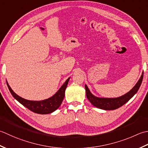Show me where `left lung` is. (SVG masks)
<instances>
[{"label":"left lung","instance_id":"1","mask_svg":"<svg viewBox=\"0 0 148 148\" xmlns=\"http://www.w3.org/2000/svg\"><path fill=\"white\" fill-rule=\"evenodd\" d=\"M143 75L144 73L142 74L139 80L136 84L134 88L130 90L128 93L122 96H120L119 98H97L96 96H93L91 92L89 91L88 87L86 85V96L89 101L91 102L92 105L95 107L101 108V109L104 110H115L123 106V105L125 104L126 102L130 100L133 96L136 94V92L138 91V89L141 85L143 79Z\"/></svg>","mask_w":148,"mask_h":148}]
</instances>
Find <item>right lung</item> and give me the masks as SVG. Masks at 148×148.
I'll return each mask as SVG.
<instances>
[{
  "label": "right lung",
  "mask_w": 148,
  "mask_h": 148,
  "mask_svg": "<svg viewBox=\"0 0 148 148\" xmlns=\"http://www.w3.org/2000/svg\"><path fill=\"white\" fill-rule=\"evenodd\" d=\"M70 78H68L67 80L61 86L59 91L53 96L49 99L42 101H31L21 98L20 96L14 92L10 86H9L8 82H6L9 90L11 92V95L21 104H22L23 106H25L26 108H27L28 109L34 113L40 114H47L53 112V111L57 110L60 107V105H61L63 99L64 98L65 90L68 86Z\"/></svg>",
  "instance_id": "add662e5"
}]
</instances>
